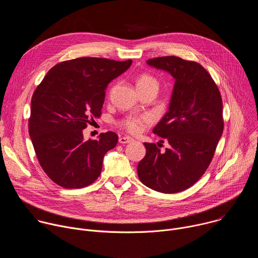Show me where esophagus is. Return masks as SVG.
Here are the masks:
<instances>
[{
	"label": "esophagus",
	"instance_id": "1",
	"mask_svg": "<svg viewBox=\"0 0 258 258\" xmlns=\"http://www.w3.org/2000/svg\"><path fill=\"white\" fill-rule=\"evenodd\" d=\"M133 141H134V139L130 138V137H121V138H119V143L120 144H127V143H131Z\"/></svg>",
	"mask_w": 258,
	"mask_h": 258
}]
</instances>
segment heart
Here are the masks:
<instances>
[{"mask_svg": "<svg viewBox=\"0 0 258 258\" xmlns=\"http://www.w3.org/2000/svg\"><path fill=\"white\" fill-rule=\"evenodd\" d=\"M148 86H156L158 87V82L155 78L149 75H142L139 77L137 81V87L138 88H144ZM151 121V118L148 115H142V116H130L125 119H123L120 122V126L123 127L125 131H127L131 134H139L145 124L149 123Z\"/></svg>", "mask_w": 258, "mask_h": 258, "instance_id": "1", "label": "heart"}]
</instances>
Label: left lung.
Wrapping results in <instances>:
<instances>
[{"label":"left lung","mask_w":258,"mask_h":258,"mask_svg":"<svg viewBox=\"0 0 258 258\" xmlns=\"http://www.w3.org/2000/svg\"><path fill=\"white\" fill-rule=\"evenodd\" d=\"M147 64L168 72L175 82L168 111L153 128L169 147L160 152L155 144L144 143L146 155L138 164V175L154 191L178 193L193 186L212 160L224 132L222 96L197 62L165 56Z\"/></svg>","instance_id":"1"}]
</instances>
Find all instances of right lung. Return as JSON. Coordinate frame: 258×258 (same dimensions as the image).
<instances>
[{
    "mask_svg": "<svg viewBox=\"0 0 258 258\" xmlns=\"http://www.w3.org/2000/svg\"><path fill=\"white\" fill-rule=\"evenodd\" d=\"M132 62L94 57L64 61L35 89L28 132L40 165L57 185L80 189L100 175L104 155L116 146L118 136L107 132L86 141L83 130L100 117L108 84Z\"/></svg>",
    "mask_w": 258,
    "mask_h": 258,
    "instance_id": "add662e5",
    "label": "right lung"
}]
</instances>
